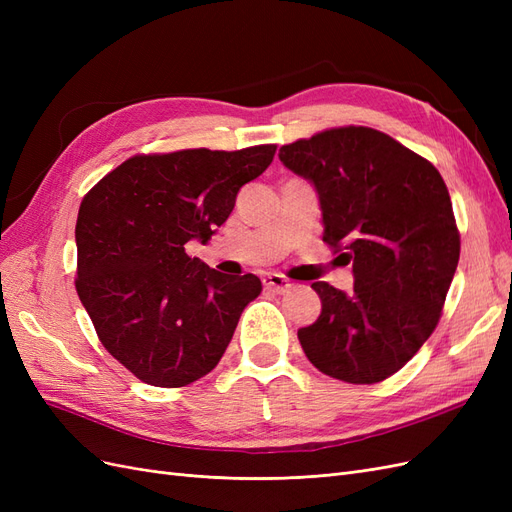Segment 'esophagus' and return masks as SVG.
I'll use <instances>...</instances> for the list:
<instances>
[{"label":"esophagus","instance_id":"1","mask_svg":"<svg viewBox=\"0 0 512 512\" xmlns=\"http://www.w3.org/2000/svg\"><path fill=\"white\" fill-rule=\"evenodd\" d=\"M262 284H265L267 290H273V292H286L290 288V282L280 273H265L262 275Z\"/></svg>","mask_w":512,"mask_h":512}]
</instances>
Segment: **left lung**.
I'll list each match as a JSON object with an SVG mask.
<instances>
[{"label":"left lung","instance_id":"obj_1","mask_svg":"<svg viewBox=\"0 0 512 512\" xmlns=\"http://www.w3.org/2000/svg\"><path fill=\"white\" fill-rule=\"evenodd\" d=\"M280 160L314 185L324 241L344 245L350 292L312 288L318 320L299 342L322 374L350 384L393 376L440 320L459 262V232L444 179L389 134L333 128L284 145Z\"/></svg>","mask_w":512,"mask_h":512}]
</instances>
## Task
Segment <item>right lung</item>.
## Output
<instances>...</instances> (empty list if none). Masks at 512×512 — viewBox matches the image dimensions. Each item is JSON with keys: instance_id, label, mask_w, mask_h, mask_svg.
I'll return each mask as SVG.
<instances>
[{"instance_id": "add662e5", "label": "right lung", "mask_w": 512, "mask_h": 512, "mask_svg": "<svg viewBox=\"0 0 512 512\" xmlns=\"http://www.w3.org/2000/svg\"><path fill=\"white\" fill-rule=\"evenodd\" d=\"M275 145L134 156L83 198L76 218V292L102 346L153 386H185L220 363L262 284L185 254L207 243Z\"/></svg>"}]
</instances>
